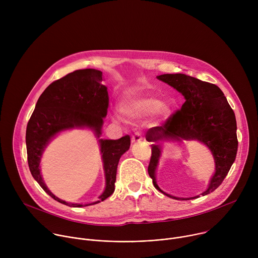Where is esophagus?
<instances>
[{"mask_svg": "<svg viewBox=\"0 0 258 258\" xmlns=\"http://www.w3.org/2000/svg\"><path fill=\"white\" fill-rule=\"evenodd\" d=\"M143 140V135L141 132H136L132 137V143H137Z\"/></svg>", "mask_w": 258, "mask_h": 258, "instance_id": "1", "label": "esophagus"}]
</instances>
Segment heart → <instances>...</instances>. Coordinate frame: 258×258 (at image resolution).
Instances as JSON below:
<instances>
[{"instance_id": "b5f03b06", "label": "heart", "mask_w": 258, "mask_h": 258, "mask_svg": "<svg viewBox=\"0 0 258 258\" xmlns=\"http://www.w3.org/2000/svg\"><path fill=\"white\" fill-rule=\"evenodd\" d=\"M160 106V102L155 99L141 97L125 101L121 106V111L126 117L131 119H137L156 112ZM160 113L161 115H164L166 113V110L162 109Z\"/></svg>"}]
</instances>
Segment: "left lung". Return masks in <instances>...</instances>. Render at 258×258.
<instances>
[{"label":"left lung","instance_id":"8db88e82","mask_svg":"<svg viewBox=\"0 0 258 258\" xmlns=\"http://www.w3.org/2000/svg\"><path fill=\"white\" fill-rule=\"evenodd\" d=\"M158 80L173 87L182 94L186 102L173 112L161 126H154L146 133V140L151 143V158L148 173L154 187L169 198L190 200L198 198H177L163 192L157 185L155 170L161 153V141L198 140L206 145L215 161V172L209 187L201 195L205 196L217 189L233 165L237 150L236 116L224 93L217 86L198 79L175 73L162 75Z\"/></svg>","mask_w":258,"mask_h":258}]
</instances>
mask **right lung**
Here are the masks:
<instances>
[{
  "instance_id": "obj_1",
  "label": "right lung",
  "mask_w": 258,
  "mask_h": 258,
  "mask_svg": "<svg viewBox=\"0 0 258 258\" xmlns=\"http://www.w3.org/2000/svg\"><path fill=\"white\" fill-rule=\"evenodd\" d=\"M109 96L102 85V72L96 69L76 70L53 82L40 96L26 127V151L29 170L43 190L56 201L70 207H82L53 195L41 175L40 161L48 142L58 133L79 126L101 135L103 118L107 115ZM104 163L106 188L99 200L104 201L114 192L116 170L121 155L131 146L128 135L118 140H99ZM85 206H88L86 204Z\"/></svg>"
}]
</instances>
